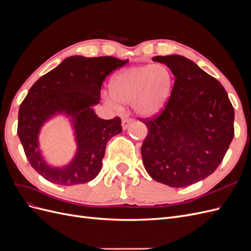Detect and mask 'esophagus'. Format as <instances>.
<instances>
[{
    "label": "esophagus",
    "mask_w": 251,
    "mask_h": 251,
    "mask_svg": "<svg viewBox=\"0 0 251 251\" xmlns=\"http://www.w3.org/2000/svg\"><path fill=\"white\" fill-rule=\"evenodd\" d=\"M132 120H133V119H132L130 116H128V115H124V116H123V127H124V128H126L127 126L132 123Z\"/></svg>",
    "instance_id": "34e87169"
}]
</instances>
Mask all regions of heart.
<instances>
[{"label": "heart", "mask_w": 251, "mask_h": 251, "mask_svg": "<svg viewBox=\"0 0 251 251\" xmlns=\"http://www.w3.org/2000/svg\"><path fill=\"white\" fill-rule=\"evenodd\" d=\"M108 102L112 105L133 101L135 111L142 116H154L169 102L174 76L161 64L133 66L120 71L111 80Z\"/></svg>", "instance_id": "b5f03b06"}]
</instances>
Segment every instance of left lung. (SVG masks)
<instances>
[{"label": "left lung", "mask_w": 251, "mask_h": 251, "mask_svg": "<svg viewBox=\"0 0 251 251\" xmlns=\"http://www.w3.org/2000/svg\"><path fill=\"white\" fill-rule=\"evenodd\" d=\"M175 76L162 111L139 118L148 134L142 161L154 180L185 187L214 173L233 138L234 111L225 89L211 75L181 55L155 56Z\"/></svg>", "instance_id": "left-lung-1"}]
</instances>
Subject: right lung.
Masks as SVG:
<instances>
[{"instance_id": "right-lung-1", "label": "right lung", "mask_w": 251, "mask_h": 251, "mask_svg": "<svg viewBox=\"0 0 251 251\" xmlns=\"http://www.w3.org/2000/svg\"><path fill=\"white\" fill-rule=\"evenodd\" d=\"M128 60L112 56H70L43 75L20 105L18 135L25 155L42 177L59 185L83 184L100 174L107 142L123 131L116 116L104 120L92 107L100 100L102 82ZM73 116L79 150L65 168H51L40 156L37 136L42 124L56 112Z\"/></svg>"}]
</instances>
